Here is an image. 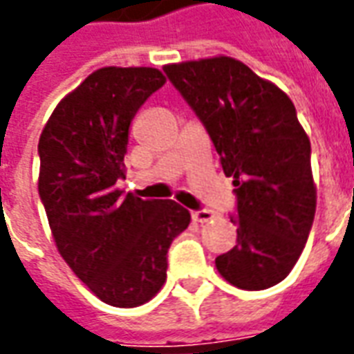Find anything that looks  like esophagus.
<instances>
[{
	"label": "esophagus",
	"instance_id": "obj_1",
	"mask_svg": "<svg viewBox=\"0 0 354 354\" xmlns=\"http://www.w3.org/2000/svg\"><path fill=\"white\" fill-rule=\"evenodd\" d=\"M191 217H193V221H195V223H206V221H210V219H214V217H216V212L198 210V212H193V214H191Z\"/></svg>",
	"mask_w": 354,
	"mask_h": 354
}]
</instances>
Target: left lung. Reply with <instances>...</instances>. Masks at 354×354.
<instances>
[{"mask_svg": "<svg viewBox=\"0 0 354 354\" xmlns=\"http://www.w3.org/2000/svg\"><path fill=\"white\" fill-rule=\"evenodd\" d=\"M204 124L238 197L236 245L216 259L230 285L263 290L289 276L313 223L310 138L276 84L229 56L165 65Z\"/></svg>", "mask_w": 354, "mask_h": 354, "instance_id": "obj_1", "label": "left lung"}]
</instances>
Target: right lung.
Instances as JSON below:
<instances>
[{"mask_svg":"<svg viewBox=\"0 0 354 354\" xmlns=\"http://www.w3.org/2000/svg\"><path fill=\"white\" fill-rule=\"evenodd\" d=\"M167 78L153 67H101L57 103L39 138V195L52 238L109 306L137 308L167 279V251L191 214L170 198L124 195L129 125Z\"/></svg>","mask_w":354,"mask_h":354,"instance_id":"1","label":"right lung"}]
</instances>
